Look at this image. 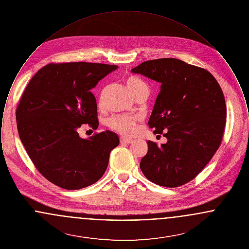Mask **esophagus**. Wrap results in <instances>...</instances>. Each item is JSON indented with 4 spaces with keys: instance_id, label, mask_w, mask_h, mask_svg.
Masks as SVG:
<instances>
[{
    "instance_id": "obj_1",
    "label": "esophagus",
    "mask_w": 249,
    "mask_h": 249,
    "mask_svg": "<svg viewBox=\"0 0 249 249\" xmlns=\"http://www.w3.org/2000/svg\"><path fill=\"white\" fill-rule=\"evenodd\" d=\"M120 142L121 143H130V142H133V140L130 138H127V137H120Z\"/></svg>"
}]
</instances>
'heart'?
Masks as SVG:
<instances>
[{"instance_id":"1","label":"heart","mask_w":249,"mask_h":249,"mask_svg":"<svg viewBox=\"0 0 249 249\" xmlns=\"http://www.w3.org/2000/svg\"><path fill=\"white\" fill-rule=\"evenodd\" d=\"M126 85L133 96L138 94L143 89H147V86L135 76L127 78ZM137 120L138 119L136 117L115 115L108 119L107 125L110 129L123 135H132L137 130Z\"/></svg>"}]
</instances>
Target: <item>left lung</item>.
Masks as SVG:
<instances>
[{
    "label": "left lung",
    "mask_w": 249,
    "mask_h": 249,
    "mask_svg": "<svg viewBox=\"0 0 249 249\" xmlns=\"http://www.w3.org/2000/svg\"><path fill=\"white\" fill-rule=\"evenodd\" d=\"M131 71L161 84L148 125L167 138L160 146L147 141L141 171L157 185L182 186L199 175L222 141V89L209 71L174 58L146 60Z\"/></svg>",
    "instance_id": "left-lung-1"
}]
</instances>
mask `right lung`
<instances>
[{"label": "right lung", "mask_w": 249, "mask_h": 249, "mask_svg": "<svg viewBox=\"0 0 249 249\" xmlns=\"http://www.w3.org/2000/svg\"><path fill=\"white\" fill-rule=\"evenodd\" d=\"M117 65L90 62L50 63L26 87L16 112L19 138L36 169L54 185L80 190L107 171L117 133L106 130L88 139L78 129H97V104L90 91Z\"/></svg>", "instance_id": "obj_1"}]
</instances>
